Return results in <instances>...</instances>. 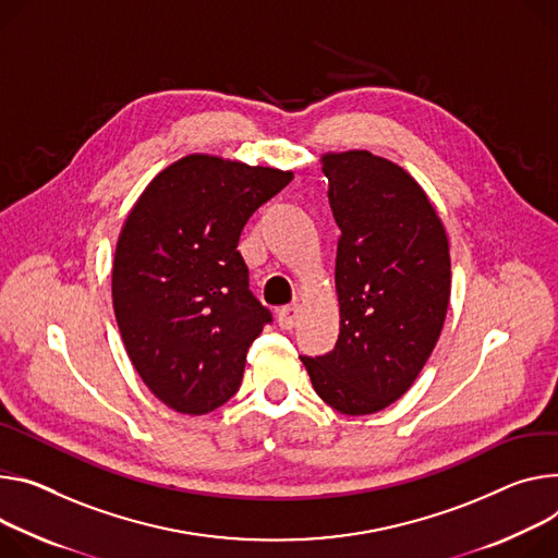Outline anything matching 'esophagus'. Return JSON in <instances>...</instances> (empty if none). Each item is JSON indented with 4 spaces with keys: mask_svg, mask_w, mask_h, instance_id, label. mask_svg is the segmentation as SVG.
Wrapping results in <instances>:
<instances>
[{
    "mask_svg": "<svg viewBox=\"0 0 558 558\" xmlns=\"http://www.w3.org/2000/svg\"><path fill=\"white\" fill-rule=\"evenodd\" d=\"M298 316H300V307L293 302V305H287V307L278 310V325L282 329H293L295 323H298Z\"/></svg>",
    "mask_w": 558,
    "mask_h": 558,
    "instance_id": "obj_1",
    "label": "esophagus"
}]
</instances>
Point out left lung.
Returning <instances> with one entry per match:
<instances>
[{
    "mask_svg": "<svg viewBox=\"0 0 558 558\" xmlns=\"http://www.w3.org/2000/svg\"><path fill=\"white\" fill-rule=\"evenodd\" d=\"M340 229V333L325 356H300L340 414L380 412L412 387L440 336L451 289L445 227L418 182L369 150L323 158Z\"/></svg>",
    "mask_w": 558,
    "mask_h": 558,
    "instance_id": "left-lung-1",
    "label": "left lung"
}]
</instances>
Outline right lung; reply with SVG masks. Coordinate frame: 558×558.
Masks as SVG:
<instances>
[{
    "label": "right lung",
    "instance_id": "obj_1",
    "mask_svg": "<svg viewBox=\"0 0 558 558\" xmlns=\"http://www.w3.org/2000/svg\"><path fill=\"white\" fill-rule=\"evenodd\" d=\"M291 180V171L186 156L150 180L122 227L118 327L140 378L180 414L225 404L251 342L274 320L248 289L238 240Z\"/></svg>",
    "mask_w": 558,
    "mask_h": 558
}]
</instances>
